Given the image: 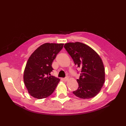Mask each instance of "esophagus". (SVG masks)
<instances>
[{"label": "esophagus", "instance_id": "34e87169", "mask_svg": "<svg viewBox=\"0 0 126 126\" xmlns=\"http://www.w3.org/2000/svg\"><path fill=\"white\" fill-rule=\"evenodd\" d=\"M68 79H69V78H68V77H66V78H63V79L64 81H67L68 80Z\"/></svg>", "mask_w": 126, "mask_h": 126}]
</instances>
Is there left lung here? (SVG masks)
Wrapping results in <instances>:
<instances>
[{
  "label": "left lung",
  "mask_w": 126,
  "mask_h": 126,
  "mask_svg": "<svg viewBox=\"0 0 126 126\" xmlns=\"http://www.w3.org/2000/svg\"><path fill=\"white\" fill-rule=\"evenodd\" d=\"M64 47L75 64L81 68L77 79L78 88L73 94L81 99H90L100 92L105 80V71L101 58L93 49L79 42L65 44Z\"/></svg>",
  "instance_id": "left-lung-1"
}]
</instances>
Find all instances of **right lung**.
Masks as SVG:
<instances>
[{
  "label": "right lung",
  "mask_w": 126,
  "mask_h": 126,
  "mask_svg": "<svg viewBox=\"0 0 126 126\" xmlns=\"http://www.w3.org/2000/svg\"><path fill=\"white\" fill-rule=\"evenodd\" d=\"M63 45L44 44L30 56L25 68L24 81L28 93L33 97L38 99L47 98L55 91L60 79L50 76L53 70L51 65Z\"/></svg>",
  "instance_id": "1"
}]
</instances>
